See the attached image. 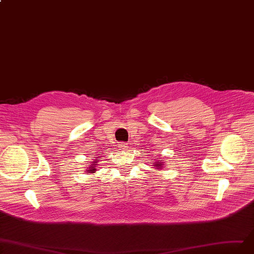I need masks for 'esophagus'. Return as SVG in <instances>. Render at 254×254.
Returning <instances> with one entry per match:
<instances>
[{
	"mask_svg": "<svg viewBox=\"0 0 254 254\" xmlns=\"http://www.w3.org/2000/svg\"><path fill=\"white\" fill-rule=\"evenodd\" d=\"M119 147H120V149L127 148V142H120V144H119Z\"/></svg>",
	"mask_w": 254,
	"mask_h": 254,
	"instance_id": "1",
	"label": "esophagus"
}]
</instances>
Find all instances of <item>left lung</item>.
<instances>
[{"label":"left lung","instance_id":"obj_1","mask_svg":"<svg viewBox=\"0 0 254 254\" xmlns=\"http://www.w3.org/2000/svg\"><path fill=\"white\" fill-rule=\"evenodd\" d=\"M155 166H158V168H160V163H159V162H157V164H156Z\"/></svg>","mask_w":254,"mask_h":254}]
</instances>
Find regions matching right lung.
<instances>
[{"label":"right lung","mask_w":254,"mask_h":254,"mask_svg":"<svg viewBox=\"0 0 254 254\" xmlns=\"http://www.w3.org/2000/svg\"><path fill=\"white\" fill-rule=\"evenodd\" d=\"M92 163H97V162H96V161H94V162H92ZM94 165H95V164H92V166L89 168V170H88V172H89V173H94V172L96 171V168H94Z\"/></svg>","instance_id":"1"}]
</instances>
